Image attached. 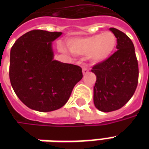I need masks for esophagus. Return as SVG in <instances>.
<instances>
[{
    "mask_svg": "<svg viewBox=\"0 0 149 149\" xmlns=\"http://www.w3.org/2000/svg\"><path fill=\"white\" fill-rule=\"evenodd\" d=\"M82 72H83V75H86L88 73V70L86 68H84L82 69Z\"/></svg>",
    "mask_w": 149,
    "mask_h": 149,
    "instance_id": "34e87169",
    "label": "esophagus"
}]
</instances>
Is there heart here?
Returning <instances> with one entry per match:
<instances>
[{"instance_id":"heart-1","label":"heart","mask_w":149,"mask_h":149,"mask_svg":"<svg viewBox=\"0 0 149 149\" xmlns=\"http://www.w3.org/2000/svg\"><path fill=\"white\" fill-rule=\"evenodd\" d=\"M68 48L74 55L86 56L93 64H100L114 53L117 40L111 32L86 37H77L68 40Z\"/></svg>"}]
</instances>
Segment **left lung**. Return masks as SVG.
<instances>
[{"instance_id":"obj_1","label":"left lung","mask_w":149,"mask_h":149,"mask_svg":"<svg viewBox=\"0 0 149 149\" xmlns=\"http://www.w3.org/2000/svg\"><path fill=\"white\" fill-rule=\"evenodd\" d=\"M109 30L117 40V51L109 59L93 66L97 77L93 88L95 107L108 112L120 109L133 96L138 83V63L131 39L115 28Z\"/></svg>"}]
</instances>
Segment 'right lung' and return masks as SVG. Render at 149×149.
<instances>
[{"mask_svg": "<svg viewBox=\"0 0 149 149\" xmlns=\"http://www.w3.org/2000/svg\"><path fill=\"white\" fill-rule=\"evenodd\" d=\"M62 33L32 30L19 37L10 51L9 79L18 98L31 109L51 112L64 106L82 69L54 60L52 41Z\"/></svg>", "mask_w": 149, "mask_h": 149, "instance_id": "add662e5", "label": "right lung"}]
</instances>
